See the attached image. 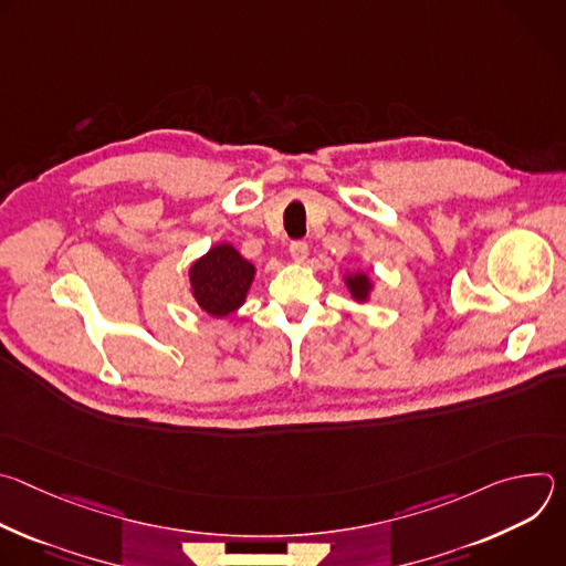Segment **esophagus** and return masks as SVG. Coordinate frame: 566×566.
<instances>
[{"label": "esophagus", "instance_id": "1", "mask_svg": "<svg viewBox=\"0 0 566 566\" xmlns=\"http://www.w3.org/2000/svg\"><path fill=\"white\" fill-rule=\"evenodd\" d=\"M289 253H291V260H293V262L304 264L306 258H308V247L304 244V241H291Z\"/></svg>", "mask_w": 566, "mask_h": 566}]
</instances>
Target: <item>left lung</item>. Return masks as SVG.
Listing matches in <instances>:
<instances>
[{"label": "left lung", "mask_w": 566, "mask_h": 566, "mask_svg": "<svg viewBox=\"0 0 566 566\" xmlns=\"http://www.w3.org/2000/svg\"><path fill=\"white\" fill-rule=\"evenodd\" d=\"M343 280H345V286H347L352 300H356L358 304H365V302L371 300V293H374L376 284H374V277L369 273H365L360 269L358 271H345Z\"/></svg>", "instance_id": "1"}]
</instances>
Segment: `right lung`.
Masks as SVG:
<instances>
[{
  "instance_id": "add662e5",
  "label": "right lung",
  "mask_w": 566,
  "mask_h": 566,
  "mask_svg": "<svg viewBox=\"0 0 566 566\" xmlns=\"http://www.w3.org/2000/svg\"><path fill=\"white\" fill-rule=\"evenodd\" d=\"M255 273V264L223 241L190 264V295L203 313L226 317L247 302Z\"/></svg>"
}]
</instances>
